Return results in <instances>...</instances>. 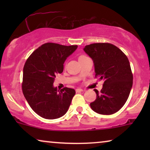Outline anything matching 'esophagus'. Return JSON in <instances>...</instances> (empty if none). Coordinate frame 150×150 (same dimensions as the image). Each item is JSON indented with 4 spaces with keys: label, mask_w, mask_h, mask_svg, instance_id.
<instances>
[{
    "label": "esophagus",
    "mask_w": 150,
    "mask_h": 150,
    "mask_svg": "<svg viewBox=\"0 0 150 150\" xmlns=\"http://www.w3.org/2000/svg\"><path fill=\"white\" fill-rule=\"evenodd\" d=\"M76 91L77 92H82V91H84V90L83 89H81V88H77L76 89Z\"/></svg>",
    "instance_id": "esophagus-1"
}]
</instances>
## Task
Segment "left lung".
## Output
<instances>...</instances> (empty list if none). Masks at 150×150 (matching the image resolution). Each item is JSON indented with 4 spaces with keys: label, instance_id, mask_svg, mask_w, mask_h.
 Segmentation results:
<instances>
[{
    "label": "left lung",
    "instance_id": "obj_1",
    "mask_svg": "<svg viewBox=\"0 0 150 150\" xmlns=\"http://www.w3.org/2000/svg\"><path fill=\"white\" fill-rule=\"evenodd\" d=\"M83 50L92 59L96 78L104 81L100 92L94 89L96 99L91 109L101 115L115 113L126 103L132 87L133 76L128 57L109 43H96Z\"/></svg>",
    "mask_w": 150,
    "mask_h": 150
}]
</instances>
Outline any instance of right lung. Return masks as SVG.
Masks as SVG:
<instances>
[{"label": "right lung", "mask_w": 150, "mask_h": 150, "mask_svg": "<svg viewBox=\"0 0 150 150\" xmlns=\"http://www.w3.org/2000/svg\"><path fill=\"white\" fill-rule=\"evenodd\" d=\"M78 48L46 43L34 51L23 69L22 92L30 107L38 115L54 120L66 113L75 95L74 89L57 90L53 86L57 74L63 71L67 57Z\"/></svg>", "instance_id": "obj_1"}]
</instances>
